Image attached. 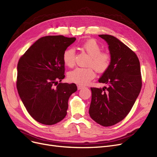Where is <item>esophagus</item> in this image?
Wrapping results in <instances>:
<instances>
[{"label":"esophagus","instance_id":"34e87169","mask_svg":"<svg viewBox=\"0 0 157 157\" xmlns=\"http://www.w3.org/2000/svg\"><path fill=\"white\" fill-rule=\"evenodd\" d=\"M83 88H85V87L83 85H78V90H80V89H83Z\"/></svg>","mask_w":157,"mask_h":157}]
</instances>
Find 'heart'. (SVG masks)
Listing matches in <instances>:
<instances>
[{"mask_svg":"<svg viewBox=\"0 0 157 157\" xmlns=\"http://www.w3.org/2000/svg\"><path fill=\"white\" fill-rule=\"evenodd\" d=\"M82 49L89 55L87 66L92 67L98 72H104L111 63V57L108 53L100 52L101 48L94 39H90L81 45ZM75 52L73 48H68L63 55V62L68 67H72L75 63ZM95 77V73L91 67L82 68H76L68 74L70 82L80 85L87 84Z\"/></svg>","mask_w":157,"mask_h":157,"instance_id":"1","label":"heart"}]
</instances>
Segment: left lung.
Segmentation results:
<instances>
[{"label": "left lung", "instance_id": "left-lung-1", "mask_svg": "<svg viewBox=\"0 0 157 157\" xmlns=\"http://www.w3.org/2000/svg\"><path fill=\"white\" fill-rule=\"evenodd\" d=\"M108 45L111 57L109 68L98 79L107 85L90 88L89 115L96 123L112 126L125 118L132 109L141 88L139 59L136 53L112 35L100 34Z\"/></svg>", "mask_w": 157, "mask_h": 157}]
</instances>
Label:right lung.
I'll return each mask as SVG.
<instances>
[{
  "mask_svg": "<svg viewBox=\"0 0 157 157\" xmlns=\"http://www.w3.org/2000/svg\"><path fill=\"white\" fill-rule=\"evenodd\" d=\"M75 38L47 36L35 42L17 64V89L25 108L38 123L55 124L67 115L75 83H58L64 78L63 53Z\"/></svg>",
  "mask_w": 157,
  "mask_h": 157,
  "instance_id": "1",
  "label": "right lung"
}]
</instances>
